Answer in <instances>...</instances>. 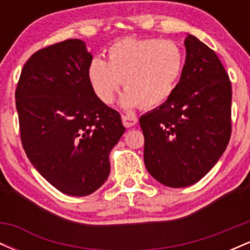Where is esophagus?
<instances>
[{"mask_svg":"<svg viewBox=\"0 0 250 250\" xmlns=\"http://www.w3.org/2000/svg\"><path fill=\"white\" fill-rule=\"evenodd\" d=\"M137 117L135 116H131V115H122V123L125 127H133V125H135L137 123Z\"/></svg>","mask_w":250,"mask_h":250,"instance_id":"obj_1","label":"esophagus"}]
</instances>
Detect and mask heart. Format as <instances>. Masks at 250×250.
<instances>
[{"label":"heart","instance_id":"1","mask_svg":"<svg viewBox=\"0 0 250 250\" xmlns=\"http://www.w3.org/2000/svg\"><path fill=\"white\" fill-rule=\"evenodd\" d=\"M183 67L185 54L175 42L125 37L110 45L108 61L101 57L91 60L88 79L105 104L113 103L123 80V107L154 108L170 99Z\"/></svg>","mask_w":250,"mask_h":250}]
</instances>
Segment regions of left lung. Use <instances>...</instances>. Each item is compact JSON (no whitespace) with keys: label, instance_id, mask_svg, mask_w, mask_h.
<instances>
[{"label":"left lung","instance_id":"left-lung-1","mask_svg":"<svg viewBox=\"0 0 250 250\" xmlns=\"http://www.w3.org/2000/svg\"><path fill=\"white\" fill-rule=\"evenodd\" d=\"M168 101L140 117L145 165L162 185L183 188L200 181L222 156L231 134V84L214 50L193 35Z\"/></svg>","mask_w":250,"mask_h":250}]
</instances>
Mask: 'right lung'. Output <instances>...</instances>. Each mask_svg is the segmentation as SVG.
Segmentation results:
<instances>
[{"label": "right lung", "instance_id": "right-lung-1", "mask_svg": "<svg viewBox=\"0 0 250 250\" xmlns=\"http://www.w3.org/2000/svg\"><path fill=\"white\" fill-rule=\"evenodd\" d=\"M85 43L65 40L30 56L15 91L20 133L31 165L63 194L87 196L110 173L109 154L125 133L121 115L88 79Z\"/></svg>", "mask_w": 250, "mask_h": 250}]
</instances>
